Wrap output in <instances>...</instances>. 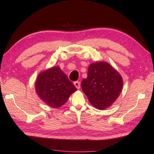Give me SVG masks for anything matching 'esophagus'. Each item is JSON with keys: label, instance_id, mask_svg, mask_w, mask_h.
<instances>
[{"label": "esophagus", "instance_id": "34e87169", "mask_svg": "<svg viewBox=\"0 0 154 154\" xmlns=\"http://www.w3.org/2000/svg\"><path fill=\"white\" fill-rule=\"evenodd\" d=\"M74 85L75 87V88H77V89H80V82H78V81H75L74 82Z\"/></svg>", "mask_w": 154, "mask_h": 154}]
</instances>
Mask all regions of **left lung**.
<instances>
[{
  "label": "left lung",
  "mask_w": 154,
  "mask_h": 154,
  "mask_svg": "<svg viewBox=\"0 0 154 154\" xmlns=\"http://www.w3.org/2000/svg\"><path fill=\"white\" fill-rule=\"evenodd\" d=\"M81 87L91 104L98 109L110 107L122 92L123 80L120 73L106 61L90 64L87 78Z\"/></svg>",
  "instance_id": "8db88e82"
}]
</instances>
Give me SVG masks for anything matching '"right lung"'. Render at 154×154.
<instances>
[{
	"label": "right lung",
	"mask_w": 154,
	"mask_h": 154,
	"mask_svg": "<svg viewBox=\"0 0 154 154\" xmlns=\"http://www.w3.org/2000/svg\"><path fill=\"white\" fill-rule=\"evenodd\" d=\"M36 93L48 106L57 108L68 100L77 88L58 66H54L38 75L35 82Z\"/></svg>",
	"instance_id": "right-lung-1"
}]
</instances>
